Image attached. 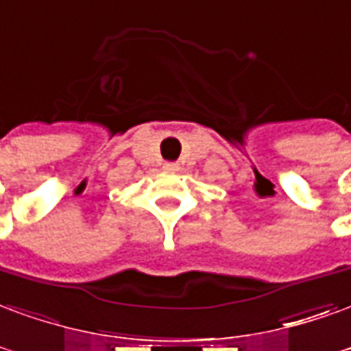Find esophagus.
<instances>
[{
    "label": "esophagus",
    "mask_w": 351,
    "mask_h": 351,
    "mask_svg": "<svg viewBox=\"0 0 351 351\" xmlns=\"http://www.w3.org/2000/svg\"><path fill=\"white\" fill-rule=\"evenodd\" d=\"M163 169H165V171H171V173H175V171L180 169V165H178L176 162H165L163 163Z\"/></svg>",
    "instance_id": "obj_1"
}]
</instances>
